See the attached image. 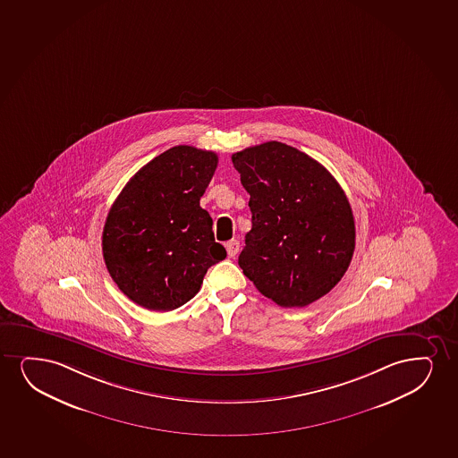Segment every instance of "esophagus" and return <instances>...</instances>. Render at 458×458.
Wrapping results in <instances>:
<instances>
[{
    "mask_svg": "<svg viewBox=\"0 0 458 458\" xmlns=\"http://www.w3.org/2000/svg\"><path fill=\"white\" fill-rule=\"evenodd\" d=\"M227 255L229 257H235L240 250V242L238 240H231L229 243H226Z\"/></svg>",
    "mask_w": 458,
    "mask_h": 458,
    "instance_id": "obj_1",
    "label": "esophagus"
}]
</instances>
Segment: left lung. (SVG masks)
<instances>
[{
    "label": "left lung",
    "instance_id": "8db88e82",
    "mask_svg": "<svg viewBox=\"0 0 458 458\" xmlns=\"http://www.w3.org/2000/svg\"><path fill=\"white\" fill-rule=\"evenodd\" d=\"M250 193L252 229L238 265L261 294L284 308L330 293L350 267L354 218L341 185L303 151L277 140L232 155Z\"/></svg>",
    "mask_w": 458,
    "mask_h": 458
}]
</instances>
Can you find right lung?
Masks as SVG:
<instances>
[{
    "label": "right lung",
    "instance_id": "obj_1",
    "mask_svg": "<svg viewBox=\"0 0 458 458\" xmlns=\"http://www.w3.org/2000/svg\"><path fill=\"white\" fill-rule=\"evenodd\" d=\"M214 151L176 145L145 164L111 206L102 250L130 301L172 311L195 297L208 267L226 259L199 199L212 180Z\"/></svg>",
    "mask_w": 458,
    "mask_h": 458
}]
</instances>
